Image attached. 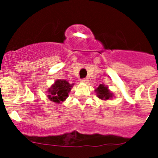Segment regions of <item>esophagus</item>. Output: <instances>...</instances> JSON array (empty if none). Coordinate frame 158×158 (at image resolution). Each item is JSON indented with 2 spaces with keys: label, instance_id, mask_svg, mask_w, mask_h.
<instances>
[{
  "label": "esophagus",
  "instance_id": "obj_1",
  "mask_svg": "<svg viewBox=\"0 0 158 158\" xmlns=\"http://www.w3.org/2000/svg\"><path fill=\"white\" fill-rule=\"evenodd\" d=\"M81 82H83V83H85V84H86V83H88V82H89V79H82Z\"/></svg>",
  "mask_w": 158,
  "mask_h": 158
}]
</instances>
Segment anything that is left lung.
<instances>
[{"label": "left lung", "instance_id": "8db88e82", "mask_svg": "<svg viewBox=\"0 0 158 158\" xmlns=\"http://www.w3.org/2000/svg\"><path fill=\"white\" fill-rule=\"evenodd\" d=\"M95 92L97 93L98 98L102 100H108L113 97L112 93H110L107 87L105 86L104 84H100L98 89H96Z\"/></svg>", "mask_w": 158, "mask_h": 158}]
</instances>
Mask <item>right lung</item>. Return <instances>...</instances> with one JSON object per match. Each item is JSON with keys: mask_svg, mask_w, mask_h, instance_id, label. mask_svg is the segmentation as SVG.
Returning a JSON list of instances; mask_svg holds the SVG:
<instances>
[{"mask_svg": "<svg viewBox=\"0 0 158 158\" xmlns=\"http://www.w3.org/2000/svg\"><path fill=\"white\" fill-rule=\"evenodd\" d=\"M73 85L64 79H57L48 89V98L56 103H61L68 98Z\"/></svg>", "mask_w": 158, "mask_h": 158, "instance_id": "right-lung-1", "label": "right lung"}]
</instances>
